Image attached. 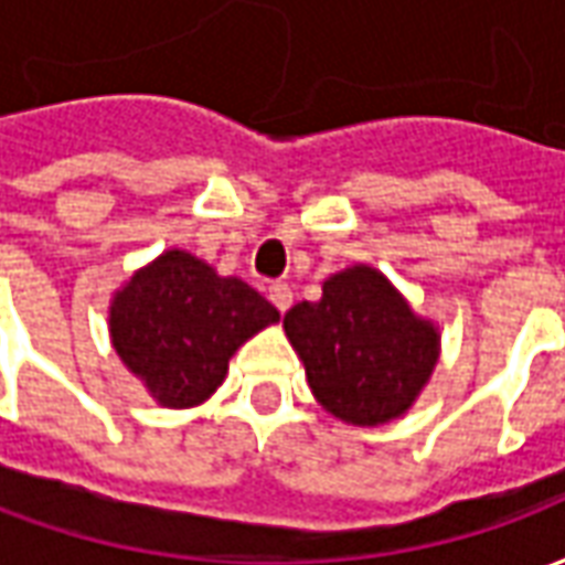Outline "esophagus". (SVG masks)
Segmentation results:
<instances>
[{
  "label": "esophagus",
  "mask_w": 565,
  "mask_h": 565,
  "mask_svg": "<svg viewBox=\"0 0 565 565\" xmlns=\"http://www.w3.org/2000/svg\"><path fill=\"white\" fill-rule=\"evenodd\" d=\"M269 302L278 311H287V308L294 306V290H290V284H271L269 287Z\"/></svg>",
  "instance_id": "34e87169"
}]
</instances>
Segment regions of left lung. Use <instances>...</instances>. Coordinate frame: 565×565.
Wrapping results in <instances>:
<instances>
[{"label": "left lung", "mask_w": 565, "mask_h": 565, "mask_svg": "<svg viewBox=\"0 0 565 565\" xmlns=\"http://www.w3.org/2000/svg\"><path fill=\"white\" fill-rule=\"evenodd\" d=\"M284 332L306 366L308 387L332 417L384 426L403 417L433 379L441 332L396 284L369 263L323 281L318 302L284 315Z\"/></svg>", "instance_id": "left-lung-1"}]
</instances>
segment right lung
Returning <instances> with one entry per match:
<instances>
[{
    "label": "right lung",
    "instance_id": "obj_1",
    "mask_svg": "<svg viewBox=\"0 0 565 565\" xmlns=\"http://www.w3.org/2000/svg\"><path fill=\"white\" fill-rule=\"evenodd\" d=\"M278 320L250 284L169 247L117 287L108 335L153 403L196 408L223 384L230 356Z\"/></svg>",
    "mask_w": 565,
    "mask_h": 565
}]
</instances>
